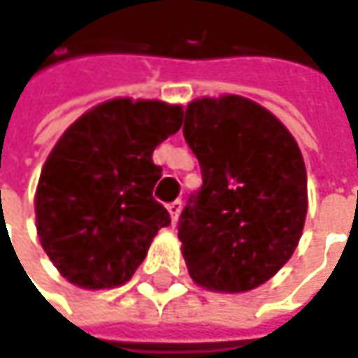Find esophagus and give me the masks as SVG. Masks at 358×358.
Instances as JSON below:
<instances>
[{"instance_id":"1","label":"esophagus","mask_w":358,"mask_h":358,"mask_svg":"<svg viewBox=\"0 0 358 358\" xmlns=\"http://www.w3.org/2000/svg\"><path fill=\"white\" fill-rule=\"evenodd\" d=\"M168 211H170V217H172V221L176 223L180 217V211H182V203L180 201H174V203H170L168 205Z\"/></svg>"}]
</instances>
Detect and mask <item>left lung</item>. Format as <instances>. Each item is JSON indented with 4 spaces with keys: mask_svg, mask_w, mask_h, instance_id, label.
I'll use <instances>...</instances> for the list:
<instances>
[{
    "mask_svg": "<svg viewBox=\"0 0 358 358\" xmlns=\"http://www.w3.org/2000/svg\"><path fill=\"white\" fill-rule=\"evenodd\" d=\"M184 139L203 174L180 215L188 275L217 293L252 291L287 264L303 234L301 149L275 114L236 94L192 100Z\"/></svg>",
    "mask_w": 358,
    "mask_h": 358,
    "instance_id": "obj_1",
    "label": "left lung"
}]
</instances>
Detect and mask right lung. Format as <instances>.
<instances>
[{"mask_svg":"<svg viewBox=\"0 0 358 358\" xmlns=\"http://www.w3.org/2000/svg\"><path fill=\"white\" fill-rule=\"evenodd\" d=\"M182 106L113 98L83 113L55 143L34 194L41 245L82 289L124 285L170 213L151 192L153 149L178 133Z\"/></svg>","mask_w":358,"mask_h":358,"instance_id":"right-lung-1","label":"right lung"}]
</instances>
